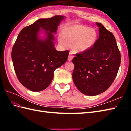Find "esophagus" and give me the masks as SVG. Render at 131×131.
<instances>
[{
  "mask_svg": "<svg viewBox=\"0 0 131 131\" xmlns=\"http://www.w3.org/2000/svg\"><path fill=\"white\" fill-rule=\"evenodd\" d=\"M74 57V56L73 54V53L70 52V53H69V57H68V60L69 61H71L72 60V59H73Z\"/></svg>",
  "mask_w": 131,
  "mask_h": 131,
  "instance_id": "esophagus-1",
  "label": "esophagus"
}]
</instances>
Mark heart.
I'll use <instances>...</instances> for the list:
<instances>
[{
    "label": "heart",
    "mask_w": 131,
    "mask_h": 131,
    "mask_svg": "<svg viewBox=\"0 0 131 131\" xmlns=\"http://www.w3.org/2000/svg\"><path fill=\"white\" fill-rule=\"evenodd\" d=\"M62 35L58 37L61 46L72 44L73 49L78 52H84L91 49L96 43L97 33L93 29L80 25H72L63 27Z\"/></svg>",
    "instance_id": "obj_1"
}]
</instances>
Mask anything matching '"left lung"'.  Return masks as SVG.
<instances>
[{
  "label": "left lung",
  "instance_id": "left-lung-1",
  "mask_svg": "<svg viewBox=\"0 0 131 131\" xmlns=\"http://www.w3.org/2000/svg\"><path fill=\"white\" fill-rule=\"evenodd\" d=\"M99 38L87 51L76 54L73 59V79L77 88L87 96H96L110 87L121 62V53L114 36L101 23Z\"/></svg>",
  "mask_w": 131,
  "mask_h": 131
}]
</instances>
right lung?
I'll list each match as a JSON object with an SVG mask.
<instances>
[{
	"mask_svg": "<svg viewBox=\"0 0 131 131\" xmlns=\"http://www.w3.org/2000/svg\"><path fill=\"white\" fill-rule=\"evenodd\" d=\"M64 18L55 16L38 19L21 30L13 46L11 55L17 77L30 91L39 92L48 87L54 70L68 60L69 52L57 51L53 43L54 34ZM42 31L46 34L44 39L39 37Z\"/></svg>",
	"mask_w": 131,
	"mask_h": 131,
	"instance_id": "add662e5",
	"label": "right lung"
}]
</instances>
